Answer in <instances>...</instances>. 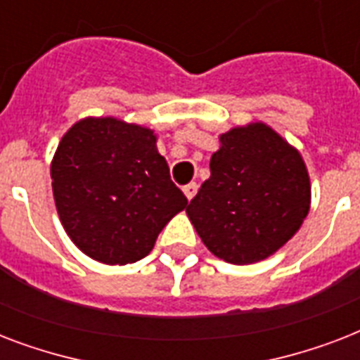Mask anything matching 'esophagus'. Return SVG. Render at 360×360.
Here are the masks:
<instances>
[{"label":"esophagus","mask_w":360,"mask_h":360,"mask_svg":"<svg viewBox=\"0 0 360 360\" xmlns=\"http://www.w3.org/2000/svg\"><path fill=\"white\" fill-rule=\"evenodd\" d=\"M183 192H185L186 200H188V202H191L192 198L196 196V192H198V185H196V183H188V185H185V186H183Z\"/></svg>","instance_id":"1"}]
</instances>
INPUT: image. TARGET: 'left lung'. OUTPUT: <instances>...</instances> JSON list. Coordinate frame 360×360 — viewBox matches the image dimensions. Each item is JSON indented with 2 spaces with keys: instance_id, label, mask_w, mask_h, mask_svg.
I'll return each instance as SVG.
<instances>
[{
  "instance_id": "8db88e82",
  "label": "left lung",
  "mask_w": 360,
  "mask_h": 360,
  "mask_svg": "<svg viewBox=\"0 0 360 360\" xmlns=\"http://www.w3.org/2000/svg\"><path fill=\"white\" fill-rule=\"evenodd\" d=\"M211 177L186 214L214 256L233 265L282 248L310 211V177L301 153L265 123L220 134Z\"/></svg>"
}]
</instances>
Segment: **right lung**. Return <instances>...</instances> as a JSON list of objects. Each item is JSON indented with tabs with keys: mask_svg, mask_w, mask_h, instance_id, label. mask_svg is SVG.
<instances>
[{
	"mask_svg": "<svg viewBox=\"0 0 360 360\" xmlns=\"http://www.w3.org/2000/svg\"><path fill=\"white\" fill-rule=\"evenodd\" d=\"M52 191L67 236L106 265L146 257L188 200L169 179L151 129L115 117H86L58 146Z\"/></svg>",
	"mask_w": 360,
	"mask_h": 360,
	"instance_id": "add662e5",
	"label": "right lung"
}]
</instances>
